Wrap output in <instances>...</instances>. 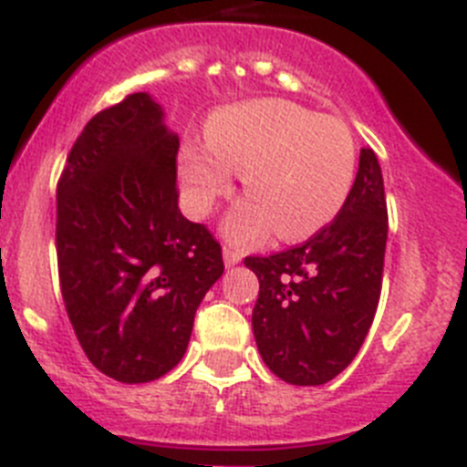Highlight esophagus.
Listing matches in <instances>:
<instances>
[{"instance_id": "esophagus-1", "label": "esophagus", "mask_w": 467, "mask_h": 467, "mask_svg": "<svg viewBox=\"0 0 467 467\" xmlns=\"http://www.w3.org/2000/svg\"><path fill=\"white\" fill-rule=\"evenodd\" d=\"M223 258H225V265L233 267V265H237L239 260H242V254H239L237 249H233V246H223Z\"/></svg>"}]
</instances>
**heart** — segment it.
I'll use <instances>...</instances> for the list:
<instances>
[{
    "mask_svg": "<svg viewBox=\"0 0 467 467\" xmlns=\"http://www.w3.org/2000/svg\"><path fill=\"white\" fill-rule=\"evenodd\" d=\"M242 171L246 202L230 213L225 233L254 242L275 228L281 239H305L342 209L356 174V144L347 123L305 107L263 99L218 113L209 149L188 141L182 174L188 204L207 216L234 191Z\"/></svg>",
    "mask_w": 467,
    "mask_h": 467,
    "instance_id": "1",
    "label": "heart"
}]
</instances>
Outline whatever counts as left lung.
I'll list each match as a JSON object with an SVG mask.
<instances>
[{
	"label": "left lung",
	"mask_w": 467,
	"mask_h": 467,
	"mask_svg": "<svg viewBox=\"0 0 467 467\" xmlns=\"http://www.w3.org/2000/svg\"><path fill=\"white\" fill-rule=\"evenodd\" d=\"M386 234L379 161L360 149L356 182L333 223L291 249L244 258L260 281L255 344L279 379L326 384L354 360L379 305Z\"/></svg>",
	"instance_id": "1"
}]
</instances>
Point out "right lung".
I'll return each instance as SVG.
<instances>
[{
  "label": "right lung",
  "instance_id": "obj_1",
  "mask_svg": "<svg viewBox=\"0 0 467 467\" xmlns=\"http://www.w3.org/2000/svg\"><path fill=\"white\" fill-rule=\"evenodd\" d=\"M179 137L146 92L95 113L57 182L62 300L78 344L123 384L183 358L204 293L223 275L207 225L179 212Z\"/></svg>",
  "mask_w": 467,
  "mask_h": 467
}]
</instances>
